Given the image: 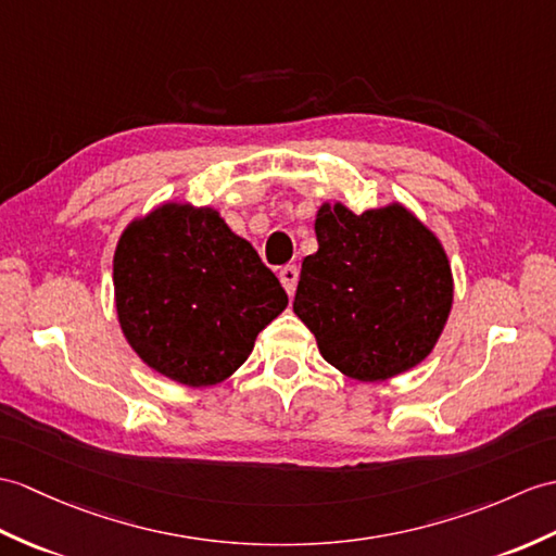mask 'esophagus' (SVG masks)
Returning <instances> with one entry per match:
<instances>
[{"mask_svg":"<svg viewBox=\"0 0 556 556\" xmlns=\"http://www.w3.org/2000/svg\"><path fill=\"white\" fill-rule=\"evenodd\" d=\"M299 267L295 265H283L281 269H279V279H281V287L287 289V293L289 295H293L295 293V283H299Z\"/></svg>","mask_w":556,"mask_h":556,"instance_id":"esophagus-1","label":"esophagus"}]
</instances>
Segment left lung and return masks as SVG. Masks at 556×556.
<instances>
[{"label": "left lung", "instance_id": "1", "mask_svg": "<svg viewBox=\"0 0 556 556\" xmlns=\"http://www.w3.org/2000/svg\"><path fill=\"white\" fill-rule=\"evenodd\" d=\"M293 313L321 357L357 381H383L433 351L453 305L447 255L403 205L355 215L321 205Z\"/></svg>", "mask_w": 556, "mask_h": 556}]
</instances>
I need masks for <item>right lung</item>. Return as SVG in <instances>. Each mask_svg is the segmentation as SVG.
Here are the masks:
<instances>
[{
	"instance_id": "obj_1",
	"label": "right lung",
	"mask_w": 556,
	"mask_h": 556,
	"mask_svg": "<svg viewBox=\"0 0 556 556\" xmlns=\"http://www.w3.org/2000/svg\"><path fill=\"white\" fill-rule=\"evenodd\" d=\"M113 283L125 339L149 367L185 386L225 381L289 303L247 239L215 211L179 203L125 229Z\"/></svg>"
}]
</instances>
